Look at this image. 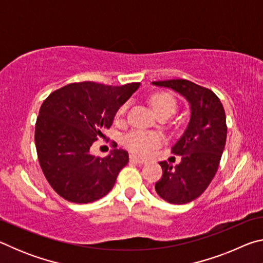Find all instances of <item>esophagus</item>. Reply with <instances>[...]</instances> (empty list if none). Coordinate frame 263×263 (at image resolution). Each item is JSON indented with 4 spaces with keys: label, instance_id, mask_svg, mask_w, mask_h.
I'll return each instance as SVG.
<instances>
[{
    "label": "esophagus",
    "instance_id": "obj_1",
    "mask_svg": "<svg viewBox=\"0 0 263 263\" xmlns=\"http://www.w3.org/2000/svg\"><path fill=\"white\" fill-rule=\"evenodd\" d=\"M130 159H131V161H135L136 163H139V164L147 163V159L141 158V157H138V155H135V154L130 155Z\"/></svg>",
    "mask_w": 263,
    "mask_h": 263
}]
</instances>
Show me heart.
Segmentation results:
<instances>
[{"mask_svg":"<svg viewBox=\"0 0 263 263\" xmlns=\"http://www.w3.org/2000/svg\"><path fill=\"white\" fill-rule=\"evenodd\" d=\"M149 103L152 105V109L157 116L161 114L173 115L176 110V101L174 97L168 92H157L151 96ZM127 105L123 104L121 108L118 109L117 114H116V119H119L122 116L125 114ZM162 142V137L159 133L155 132H145V131H131L130 133L123 138V144L125 145L130 151L135 153L139 154H147L149 152L158 147V146Z\"/></svg>","mask_w":263,"mask_h":263,"instance_id":"obj_1","label":"heart"}]
</instances>
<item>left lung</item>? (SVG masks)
Wrapping results in <instances>:
<instances>
[{"instance_id":"obj_1","label":"left lung","mask_w":263,"mask_h":263,"mask_svg":"<svg viewBox=\"0 0 263 263\" xmlns=\"http://www.w3.org/2000/svg\"><path fill=\"white\" fill-rule=\"evenodd\" d=\"M152 84L179 92L190 106L188 125L172 147L173 154L181 155V162H159L163 174L155 183V191L164 201L189 203L204 193L216 175L228 135L225 111L215 92L188 80Z\"/></svg>"}]
</instances>
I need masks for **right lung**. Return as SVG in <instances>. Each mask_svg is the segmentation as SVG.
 <instances>
[{
	"mask_svg": "<svg viewBox=\"0 0 263 263\" xmlns=\"http://www.w3.org/2000/svg\"><path fill=\"white\" fill-rule=\"evenodd\" d=\"M139 87L140 83H70L43 102L35 123V148L44 175L62 198L91 203L114 188L118 173L128 162V153L114 149L99 158L90 147Z\"/></svg>",
	"mask_w": 263,
	"mask_h": 263,
	"instance_id": "right-lung-1",
	"label": "right lung"
}]
</instances>
